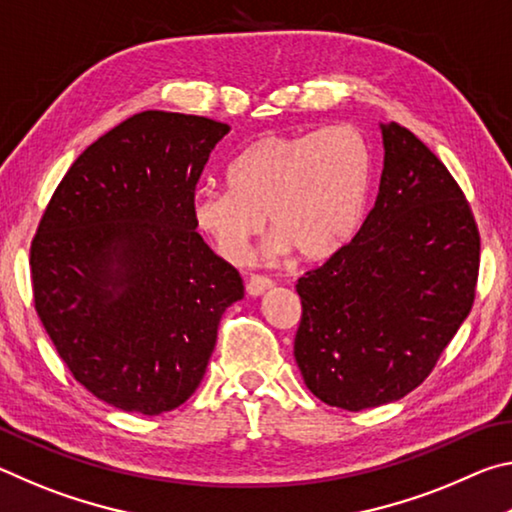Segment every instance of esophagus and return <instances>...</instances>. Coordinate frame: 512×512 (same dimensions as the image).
Returning <instances> with one entry per match:
<instances>
[{
  "label": "esophagus",
  "instance_id": "obj_1",
  "mask_svg": "<svg viewBox=\"0 0 512 512\" xmlns=\"http://www.w3.org/2000/svg\"><path fill=\"white\" fill-rule=\"evenodd\" d=\"M268 289H273V280L271 277H264V275H253L250 280L246 282V291L248 296H262V293H266Z\"/></svg>",
  "mask_w": 512,
  "mask_h": 512
}]
</instances>
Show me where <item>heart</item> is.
Here are the masks:
<instances>
[{"label": "heart", "mask_w": 512, "mask_h": 512, "mask_svg": "<svg viewBox=\"0 0 512 512\" xmlns=\"http://www.w3.org/2000/svg\"><path fill=\"white\" fill-rule=\"evenodd\" d=\"M370 149L350 126L268 135L228 167L230 187H203L192 198L196 228L230 264H244L266 220L271 259L293 248L305 262L339 253L354 237L370 192Z\"/></svg>", "instance_id": "heart-1"}]
</instances>
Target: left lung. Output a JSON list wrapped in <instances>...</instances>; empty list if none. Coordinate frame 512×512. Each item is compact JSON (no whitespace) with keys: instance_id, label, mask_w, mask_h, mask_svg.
I'll list each match as a JSON object with an SVG mask.
<instances>
[{"instance_id":"8db88e82","label":"left lung","mask_w":512,"mask_h":512,"mask_svg":"<svg viewBox=\"0 0 512 512\" xmlns=\"http://www.w3.org/2000/svg\"><path fill=\"white\" fill-rule=\"evenodd\" d=\"M384 171L350 244L296 284L293 343L318 400L345 411L420 386L474 302L479 228L452 173L395 121L379 124Z\"/></svg>"}]
</instances>
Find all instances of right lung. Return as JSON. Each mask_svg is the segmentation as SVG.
Listing matches in <instances>:
<instances>
[{
    "mask_svg": "<svg viewBox=\"0 0 512 512\" xmlns=\"http://www.w3.org/2000/svg\"><path fill=\"white\" fill-rule=\"evenodd\" d=\"M221 121L146 110L90 144L31 244L33 302L74 379L115 409L160 415L201 384L235 266L196 232L192 198Z\"/></svg>",
    "mask_w": 512,
    "mask_h": 512,
    "instance_id": "obj_1",
    "label": "right lung"
}]
</instances>
